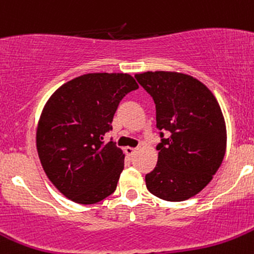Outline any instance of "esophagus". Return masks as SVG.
<instances>
[{"instance_id":"obj_1","label":"esophagus","mask_w":254,"mask_h":254,"mask_svg":"<svg viewBox=\"0 0 254 254\" xmlns=\"http://www.w3.org/2000/svg\"><path fill=\"white\" fill-rule=\"evenodd\" d=\"M136 150L137 149H135V147H130V146H127L124 149V151H125V154L127 155V156H132V155L135 154V152H136Z\"/></svg>"}]
</instances>
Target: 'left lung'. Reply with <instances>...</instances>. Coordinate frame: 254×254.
I'll list each match as a JSON object with an SVG mask.
<instances>
[{
  "label": "left lung",
  "instance_id": "obj_1",
  "mask_svg": "<svg viewBox=\"0 0 254 254\" xmlns=\"http://www.w3.org/2000/svg\"><path fill=\"white\" fill-rule=\"evenodd\" d=\"M135 78L152 97L161 137L156 166L145 176L147 190L165 201L189 200L210 184L225 157L227 131L220 104L189 74L156 70Z\"/></svg>",
  "mask_w": 254,
  "mask_h": 254
}]
</instances>
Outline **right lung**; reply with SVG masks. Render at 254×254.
I'll use <instances>...</instances> for the list:
<instances>
[{"label":"right lung","mask_w":254,"mask_h":254,"mask_svg":"<svg viewBox=\"0 0 254 254\" xmlns=\"http://www.w3.org/2000/svg\"><path fill=\"white\" fill-rule=\"evenodd\" d=\"M137 88L125 73H88L47 100L37 127V151L48 179L67 198L92 205L115 191L125 155L103 140L120 100Z\"/></svg>","instance_id":"obj_1"}]
</instances>
